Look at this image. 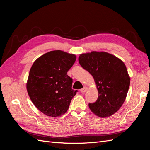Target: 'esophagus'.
<instances>
[{
	"instance_id": "esophagus-1",
	"label": "esophagus",
	"mask_w": 150,
	"mask_h": 150,
	"mask_svg": "<svg viewBox=\"0 0 150 150\" xmlns=\"http://www.w3.org/2000/svg\"><path fill=\"white\" fill-rule=\"evenodd\" d=\"M88 89V87H86V86H85V87H84L83 88H82V89H81V92L83 93H85V92L87 91Z\"/></svg>"
}]
</instances>
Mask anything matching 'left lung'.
<instances>
[{
    "label": "left lung",
    "mask_w": 150,
    "mask_h": 150,
    "mask_svg": "<svg viewBox=\"0 0 150 150\" xmlns=\"http://www.w3.org/2000/svg\"><path fill=\"white\" fill-rule=\"evenodd\" d=\"M78 60L93 76L98 90L96 102L89 103L91 111L100 117L115 114L125 102L130 84L124 62L111 54L96 51L81 54Z\"/></svg>",
    "instance_id": "1"
}]
</instances>
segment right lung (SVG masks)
Listing matches in <instances>:
<instances>
[{
  "instance_id": "1",
  "label": "right lung",
  "mask_w": 150,
  "mask_h": 150,
  "mask_svg": "<svg viewBox=\"0 0 150 150\" xmlns=\"http://www.w3.org/2000/svg\"><path fill=\"white\" fill-rule=\"evenodd\" d=\"M76 59L74 54L60 50L50 51L36 59L29 71L27 90L32 102L44 115L57 117L69 108L77 90L67 71Z\"/></svg>"
}]
</instances>
